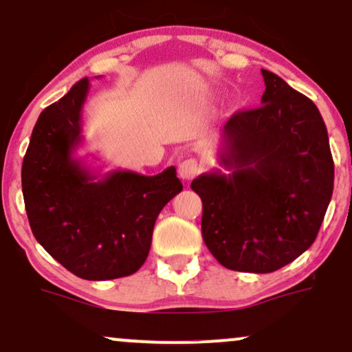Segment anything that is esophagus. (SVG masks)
Listing matches in <instances>:
<instances>
[{
    "instance_id": "1",
    "label": "esophagus",
    "mask_w": 352,
    "mask_h": 352,
    "mask_svg": "<svg viewBox=\"0 0 352 352\" xmlns=\"http://www.w3.org/2000/svg\"><path fill=\"white\" fill-rule=\"evenodd\" d=\"M200 164L195 159H187L179 165V175L184 180H192L199 175Z\"/></svg>"
}]
</instances>
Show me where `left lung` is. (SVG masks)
I'll use <instances>...</instances> for the list:
<instances>
[{
    "instance_id": "8db88e82",
    "label": "left lung",
    "mask_w": 352,
    "mask_h": 352,
    "mask_svg": "<svg viewBox=\"0 0 352 352\" xmlns=\"http://www.w3.org/2000/svg\"><path fill=\"white\" fill-rule=\"evenodd\" d=\"M261 106L223 125L220 168L192 190L204 204L201 236L233 272L272 273L313 245L333 195L334 164L318 107L261 69Z\"/></svg>"
}]
</instances>
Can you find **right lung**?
Masks as SVG:
<instances>
[{"label": "right lung", "mask_w": 352, "mask_h": 352, "mask_svg": "<svg viewBox=\"0 0 352 352\" xmlns=\"http://www.w3.org/2000/svg\"><path fill=\"white\" fill-rule=\"evenodd\" d=\"M89 87V79H80L41 112L21 184L38 243L76 276L102 281L129 276L144 265L160 210L184 187L175 167L151 177L131 170L100 175L76 157Z\"/></svg>", "instance_id": "obj_1"}]
</instances>
